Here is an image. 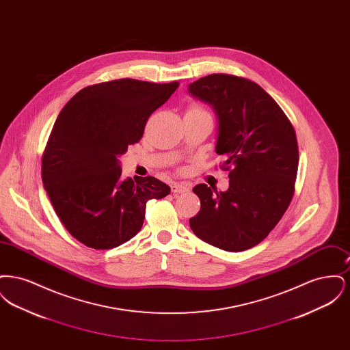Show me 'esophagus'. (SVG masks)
<instances>
[{"label":"esophagus","instance_id":"esophagus-1","mask_svg":"<svg viewBox=\"0 0 350 350\" xmlns=\"http://www.w3.org/2000/svg\"><path fill=\"white\" fill-rule=\"evenodd\" d=\"M170 190L173 194H183L190 190V185L185 183H173L170 185Z\"/></svg>","mask_w":350,"mask_h":350}]
</instances>
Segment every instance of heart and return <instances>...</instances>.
<instances>
[{
  "instance_id": "obj_1",
  "label": "heart",
  "mask_w": 350,
  "mask_h": 350,
  "mask_svg": "<svg viewBox=\"0 0 350 350\" xmlns=\"http://www.w3.org/2000/svg\"><path fill=\"white\" fill-rule=\"evenodd\" d=\"M190 110H197V111H204V110H202L200 107H198V106H194V107H191Z\"/></svg>"
}]
</instances>
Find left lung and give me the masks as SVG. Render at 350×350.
Returning <instances> with one entry per match:
<instances>
[{"label": "left lung", "mask_w": 350, "mask_h": 350, "mask_svg": "<svg viewBox=\"0 0 350 350\" xmlns=\"http://www.w3.org/2000/svg\"><path fill=\"white\" fill-rule=\"evenodd\" d=\"M189 93L213 106L215 150L230 187L194 186L200 210L189 220L197 237L219 250L241 252L261 243L278 224L294 196L297 135L278 103L256 83L215 73L189 85Z\"/></svg>", "instance_id": "8db88e82"}]
</instances>
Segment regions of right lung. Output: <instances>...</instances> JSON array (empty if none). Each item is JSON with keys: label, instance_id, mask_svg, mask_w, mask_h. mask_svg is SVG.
<instances>
[{"label": "right lung", "instance_id": "1", "mask_svg": "<svg viewBox=\"0 0 350 350\" xmlns=\"http://www.w3.org/2000/svg\"><path fill=\"white\" fill-rule=\"evenodd\" d=\"M180 83L120 79L73 96L56 119L42 157V181L68 232L111 250L140 231L146 204L170 193L154 177L122 178L118 157L137 143L150 114Z\"/></svg>", "mask_w": 350, "mask_h": 350}]
</instances>
